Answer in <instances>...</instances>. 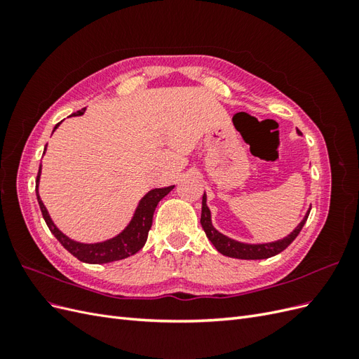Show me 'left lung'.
I'll use <instances>...</instances> for the list:
<instances>
[{
	"label": "left lung",
	"mask_w": 359,
	"mask_h": 359,
	"mask_svg": "<svg viewBox=\"0 0 359 359\" xmlns=\"http://www.w3.org/2000/svg\"><path fill=\"white\" fill-rule=\"evenodd\" d=\"M309 214H310V210L307 211L302 222L295 227V231L290 232V235L283 238V240H278L274 243H265V244H245V243L235 241V240H232V238L226 236L215 229L211 223V211L208 206H206V194L203 193L201 224L203 227L206 236H208V240L212 243V245L219 250L222 255L229 256V257H236V259L256 260V259H268L271 256L278 255L280 252H283V250L298 236V233L302 229V226L306 224V222L309 219Z\"/></svg>",
	"instance_id": "obj_1"
}]
</instances>
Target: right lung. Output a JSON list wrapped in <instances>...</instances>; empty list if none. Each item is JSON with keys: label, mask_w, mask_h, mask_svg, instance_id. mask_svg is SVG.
I'll return each instance as SVG.
<instances>
[{"label": "right lung", "mask_w": 359, "mask_h": 359, "mask_svg": "<svg viewBox=\"0 0 359 359\" xmlns=\"http://www.w3.org/2000/svg\"><path fill=\"white\" fill-rule=\"evenodd\" d=\"M83 112H85V107L72 115L78 116V115H83ZM58 126H60V123L55 126V128ZM45 151H46V148H45ZM40 170H41V166L39 168L37 180H36V194H37V201L40 205L43 219H45L49 231L55 235V238L61 243V245L66 248L67 252H70L74 257H78L85 264H109V262H115V260H121V259H126L128 256L137 253L139 250L142 248L147 243L148 232L151 229V224H153V215L157 208V203L173 189V186H169L165 189H154V190L148 191L142 198V201L139 202L132 222L128 223V226L121 233H118L116 236L111 238V240L103 241V243L83 244V243L70 240L69 236L64 235L58 229V227L53 224L52 219L49 217V212L46 210V206L43 205V202L39 196L37 189H39V181H40Z\"/></svg>", "instance_id": "right-lung-1"}]
</instances>
